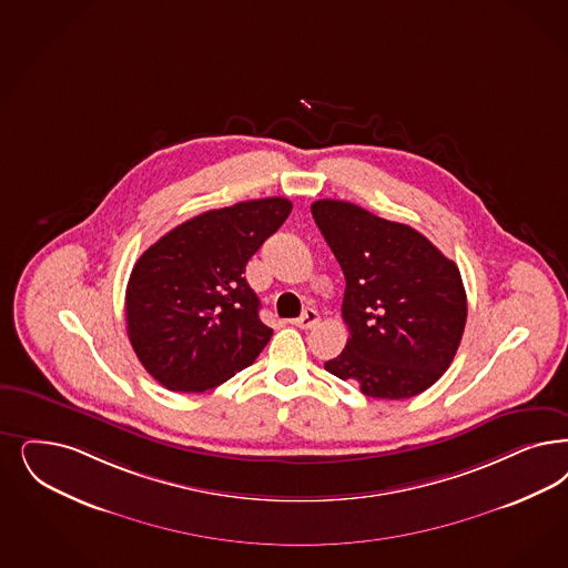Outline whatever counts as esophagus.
Instances as JSON below:
<instances>
[{
	"instance_id": "obj_1",
	"label": "esophagus",
	"mask_w": 568,
	"mask_h": 568,
	"mask_svg": "<svg viewBox=\"0 0 568 568\" xmlns=\"http://www.w3.org/2000/svg\"><path fill=\"white\" fill-rule=\"evenodd\" d=\"M318 321H321L318 313H316L314 308H308L300 318H295L294 325L295 327H300V329H313Z\"/></svg>"
}]
</instances>
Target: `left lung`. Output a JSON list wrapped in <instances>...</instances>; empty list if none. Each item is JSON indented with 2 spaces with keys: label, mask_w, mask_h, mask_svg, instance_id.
<instances>
[{
  "label": "left lung",
  "mask_w": 568,
  "mask_h": 568,
  "mask_svg": "<svg viewBox=\"0 0 568 568\" xmlns=\"http://www.w3.org/2000/svg\"><path fill=\"white\" fill-rule=\"evenodd\" d=\"M346 278L344 353L325 363L372 398L428 390L459 348L468 300L457 264L407 224L335 199L311 205Z\"/></svg>",
  "instance_id": "8db88e82"
}]
</instances>
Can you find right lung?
<instances>
[{
	"mask_svg": "<svg viewBox=\"0 0 568 568\" xmlns=\"http://www.w3.org/2000/svg\"><path fill=\"white\" fill-rule=\"evenodd\" d=\"M292 201L268 196L210 210L138 257L125 290L128 335L161 386L205 392L250 367L273 329L245 266L278 231Z\"/></svg>",
	"mask_w": 568,
	"mask_h": 568,
	"instance_id": "add662e5",
	"label": "right lung"
}]
</instances>
